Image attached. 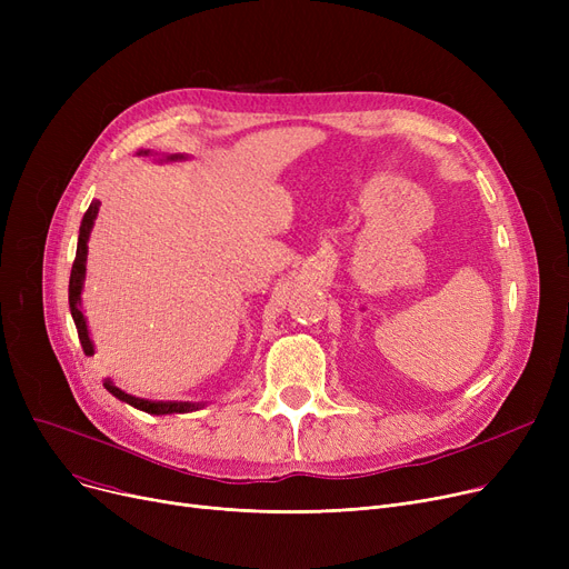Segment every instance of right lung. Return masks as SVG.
<instances>
[{
  "label": "right lung",
  "instance_id": "1",
  "mask_svg": "<svg viewBox=\"0 0 569 569\" xmlns=\"http://www.w3.org/2000/svg\"><path fill=\"white\" fill-rule=\"evenodd\" d=\"M140 157H147L149 149H140L138 152ZM187 159L184 154H168L159 161H182ZM99 207L101 202L99 200H92V204H89V209L82 217V223H80V234H78V249H76V260H73V267H71V279H69V307H71V316H73V322H76V330H78V337H80V346L84 350V355H94V343H92V337H89V330H87V318L82 313V288H84V272H87V242H89V232H92L94 228V221H97V214H99ZM103 387L106 390L119 399L124 401L142 412H149V415H172V412H193V410H200L207 406V401H152V399H140V397H133V395H127L124 390H119V387L106 378L103 380Z\"/></svg>",
  "mask_w": 569,
  "mask_h": 569
}]
</instances>
